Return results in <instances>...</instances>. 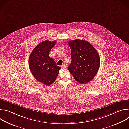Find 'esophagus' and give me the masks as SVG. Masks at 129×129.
I'll return each instance as SVG.
<instances>
[{
	"mask_svg": "<svg viewBox=\"0 0 129 129\" xmlns=\"http://www.w3.org/2000/svg\"><path fill=\"white\" fill-rule=\"evenodd\" d=\"M61 67L63 68H65L66 67V64H63L62 66H61Z\"/></svg>",
	"mask_w": 129,
	"mask_h": 129,
	"instance_id": "esophagus-1",
	"label": "esophagus"
}]
</instances>
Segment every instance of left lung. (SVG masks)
Segmentation results:
<instances>
[{"instance_id": "obj_1", "label": "left lung", "mask_w": 129, "mask_h": 129, "mask_svg": "<svg viewBox=\"0 0 129 129\" xmlns=\"http://www.w3.org/2000/svg\"><path fill=\"white\" fill-rule=\"evenodd\" d=\"M68 45L71 57L69 71L80 84H87L94 78L99 69V54L92 45L84 40L70 41Z\"/></svg>"}]
</instances>
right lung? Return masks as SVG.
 <instances>
[{
  "label": "right lung",
  "mask_w": 129,
  "mask_h": 129,
  "mask_svg": "<svg viewBox=\"0 0 129 129\" xmlns=\"http://www.w3.org/2000/svg\"><path fill=\"white\" fill-rule=\"evenodd\" d=\"M56 43V41L48 40L40 43L34 48L28 60L29 67L34 78L46 86H49L55 81L61 69L49 56Z\"/></svg>",
  "instance_id": "right-lung-1"
}]
</instances>
